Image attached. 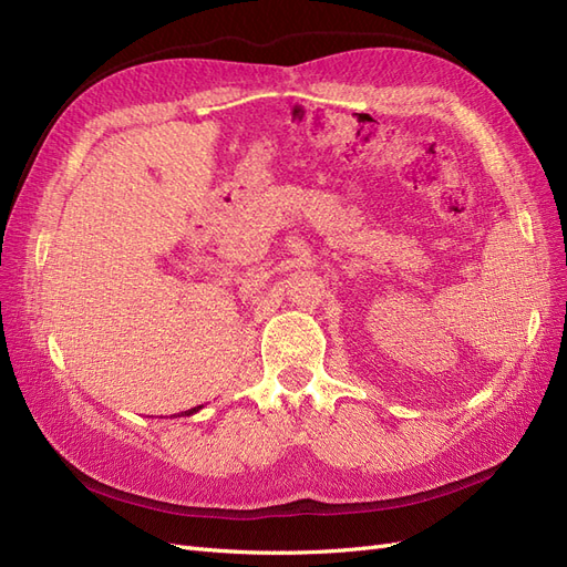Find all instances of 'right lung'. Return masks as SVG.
Returning <instances> with one entry per match:
<instances>
[{"label": "right lung", "instance_id": "right-lung-1", "mask_svg": "<svg viewBox=\"0 0 567 567\" xmlns=\"http://www.w3.org/2000/svg\"><path fill=\"white\" fill-rule=\"evenodd\" d=\"M198 409H203V404H200V406H194V409H188V411H182V416H194Z\"/></svg>", "mask_w": 567, "mask_h": 567}]
</instances>
